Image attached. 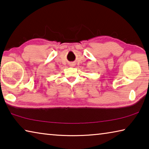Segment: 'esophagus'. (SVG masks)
<instances>
[{
    "mask_svg": "<svg viewBox=\"0 0 149 149\" xmlns=\"http://www.w3.org/2000/svg\"><path fill=\"white\" fill-rule=\"evenodd\" d=\"M71 65H72V66H74V64H71Z\"/></svg>",
    "mask_w": 149,
    "mask_h": 149,
    "instance_id": "esophagus-1",
    "label": "esophagus"
}]
</instances>
